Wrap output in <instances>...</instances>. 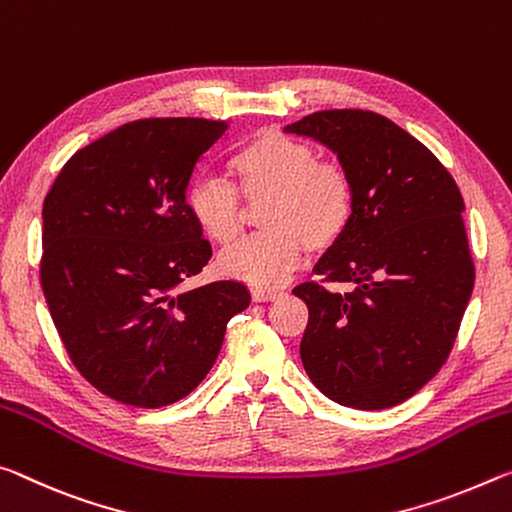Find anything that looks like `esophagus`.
Here are the masks:
<instances>
[{"instance_id": "34e87169", "label": "esophagus", "mask_w": 512, "mask_h": 512, "mask_svg": "<svg viewBox=\"0 0 512 512\" xmlns=\"http://www.w3.org/2000/svg\"><path fill=\"white\" fill-rule=\"evenodd\" d=\"M281 295H283L281 290H263V288H256L254 292H251V297H254V301H258V304H261V301H274Z\"/></svg>"}]
</instances>
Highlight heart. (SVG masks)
I'll return each instance as SVG.
<instances>
[{
  "mask_svg": "<svg viewBox=\"0 0 512 512\" xmlns=\"http://www.w3.org/2000/svg\"><path fill=\"white\" fill-rule=\"evenodd\" d=\"M236 188L197 179L186 192L192 222L208 240L226 245L242 226V201H263L256 233L217 256V270L256 288H274L295 270L301 251H326L345 236L354 213L347 170L322 161L311 142L263 131L229 158Z\"/></svg>",
  "mask_w": 512,
  "mask_h": 512,
  "instance_id": "1",
  "label": "heart"
}]
</instances>
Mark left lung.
I'll return each instance as SVG.
<instances>
[{"label": "left lung", "mask_w": 512, "mask_h": 512, "mask_svg": "<svg viewBox=\"0 0 512 512\" xmlns=\"http://www.w3.org/2000/svg\"><path fill=\"white\" fill-rule=\"evenodd\" d=\"M283 131L329 147L354 186L345 236L313 270L322 283L292 290L308 306L301 363L342 406H397L445 365L472 297L463 197L447 167L379 113L317 111Z\"/></svg>", "instance_id": "1"}]
</instances>
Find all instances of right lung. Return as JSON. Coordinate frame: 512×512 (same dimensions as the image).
Masks as SVG:
<instances>
[{
  "label": "right lung",
  "instance_id": "add662e5",
  "mask_svg": "<svg viewBox=\"0 0 512 512\" xmlns=\"http://www.w3.org/2000/svg\"><path fill=\"white\" fill-rule=\"evenodd\" d=\"M226 127L204 117L122 124L79 149L45 197L49 313L83 379L122 404L161 408L190 395L251 301L238 281L181 290L213 256L186 192Z\"/></svg>",
  "mask_w": 512,
  "mask_h": 512
}]
</instances>
